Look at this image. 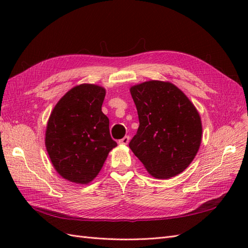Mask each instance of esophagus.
Wrapping results in <instances>:
<instances>
[{
    "mask_svg": "<svg viewBox=\"0 0 248 248\" xmlns=\"http://www.w3.org/2000/svg\"><path fill=\"white\" fill-rule=\"evenodd\" d=\"M129 140H130L129 136H124V138H123V139L118 140V144H120V145H128Z\"/></svg>",
    "mask_w": 248,
    "mask_h": 248,
    "instance_id": "34e87169",
    "label": "esophagus"
}]
</instances>
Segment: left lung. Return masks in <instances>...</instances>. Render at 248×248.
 <instances>
[{
	"label": "left lung",
	"instance_id": "1",
	"mask_svg": "<svg viewBox=\"0 0 248 248\" xmlns=\"http://www.w3.org/2000/svg\"><path fill=\"white\" fill-rule=\"evenodd\" d=\"M140 127L129 146L150 175L175 177L194 160L202 121L193 103L173 84L148 81L131 87Z\"/></svg>",
	"mask_w": 248,
	"mask_h": 248
}]
</instances>
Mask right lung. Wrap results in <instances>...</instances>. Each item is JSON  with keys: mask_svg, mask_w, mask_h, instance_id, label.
<instances>
[{"mask_svg": "<svg viewBox=\"0 0 248 248\" xmlns=\"http://www.w3.org/2000/svg\"><path fill=\"white\" fill-rule=\"evenodd\" d=\"M104 97L103 87L82 84L70 89L50 115L46 151L56 171L71 182H91L117 146L101 109Z\"/></svg>", "mask_w": 248, "mask_h": 248, "instance_id": "right-lung-1", "label": "right lung"}]
</instances>
